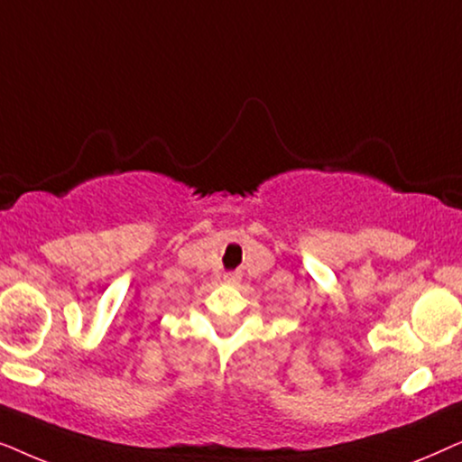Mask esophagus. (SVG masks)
Listing matches in <instances>:
<instances>
[{
    "mask_svg": "<svg viewBox=\"0 0 462 462\" xmlns=\"http://www.w3.org/2000/svg\"><path fill=\"white\" fill-rule=\"evenodd\" d=\"M225 280H229V282H237V280H239V273H226V275H225Z\"/></svg>",
    "mask_w": 462,
    "mask_h": 462,
    "instance_id": "obj_1",
    "label": "esophagus"
}]
</instances>
